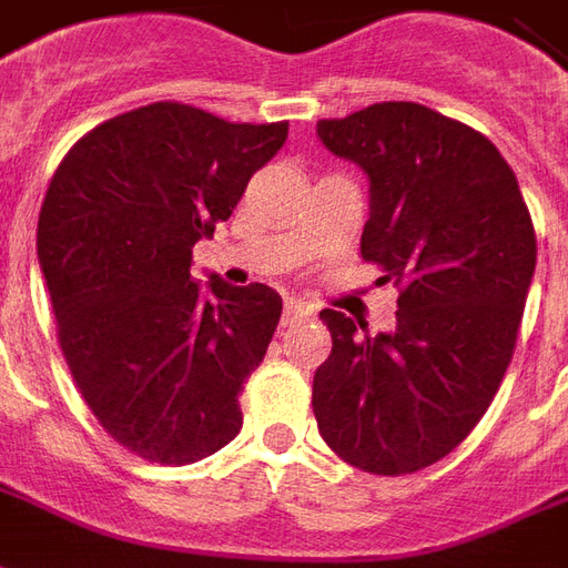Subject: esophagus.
I'll list each match as a JSON object with an SVG mask.
<instances>
[{
  "instance_id": "obj_1",
  "label": "esophagus",
  "mask_w": 568,
  "mask_h": 568,
  "mask_svg": "<svg viewBox=\"0 0 568 568\" xmlns=\"http://www.w3.org/2000/svg\"><path fill=\"white\" fill-rule=\"evenodd\" d=\"M301 316H313V307H310V304H304V301H297V297H285L283 322L301 320Z\"/></svg>"
}]
</instances>
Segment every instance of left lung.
Here are the masks:
<instances>
[{
    "label": "left lung",
    "instance_id": "8db88e82",
    "mask_svg": "<svg viewBox=\"0 0 568 568\" xmlns=\"http://www.w3.org/2000/svg\"><path fill=\"white\" fill-rule=\"evenodd\" d=\"M316 136L368 175L362 258L402 295L395 332L374 337L322 310L332 356L313 414L344 463L410 475L459 447L499 389L536 273L532 219L499 149L426 105L374 103Z\"/></svg>",
    "mask_w": 568,
    "mask_h": 568
}]
</instances>
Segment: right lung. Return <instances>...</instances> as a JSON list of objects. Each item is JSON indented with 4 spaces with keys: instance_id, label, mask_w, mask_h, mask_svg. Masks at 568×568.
I'll use <instances>...</instances> for the list:
<instances>
[{
    "instance_id": "obj_1",
    "label": "right lung",
    "mask_w": 568,
    "mask_h": 568,
    "mask_svg": "<svg viewBox=\"0 0 568 568\" xmlns=\"http://www.w3.org/2000/svg\"><path fill=\"white\" fill-rule=\"evenodd\" d=\"M285 136L151 103L81 136L48 185L36 248L63 356L100 426L149 463H197L243 426L283 297L215 273L203 288L191 248Z\"/></svg>"
}]
</instances>
